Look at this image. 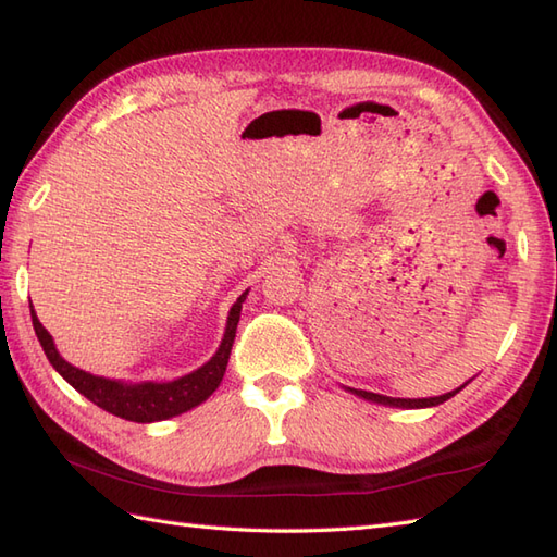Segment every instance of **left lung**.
Returning a JSON list of instances; mask_svg holds the SVG:
<instances>
[{"label":"left lung","instance_id":"obj_1","mask_svg":"<svg viewBox=\"0 0 557 557\" xmlns=\"http://www.w3.org/2000/svg\"><path fill=\"white\" fill-rule=\"evenodd\" d=\"M465 387V385H461ZM461 387L453 389V393L441 395V397H429V399H399V397H385V395H375V393H366V389H351L354 395H359L363 399H371V401H381V405H393V407H407V409H419V407H435V405H443L445 399L455 397Z\"/></svg>","mask_w":557,"mask_h":557}]
</instances>
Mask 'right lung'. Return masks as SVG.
Instances as JSON below:
<instances>
[{
  "instance_id": "obj_1",
  "label": "right lung",
  "mask_w": 557,
  "mask_h": 557,
  "mask_svg": "<svg viewBox=\"0 0 557 557\" xmlns=\"http://www.w3.org/2000/svg\"><path fill=\"white\" fill-rule=\"evenodd\" d=\"M246 294L248 292H244L242 297L236 299V304L232 306L227 330H224V339H222V345H220L215 357H212L203 366V369L188 373L174 383L124 385L116 381H108V377H98V375H90L86 371H78L76 366H71L62 357H59V351L54 349L52 335L42 327L35 311H30V318H33L35 335H38L40 345H42V351L47 354V359H50V363L54 366L59 375H62L69 385H74L83 397H88L92 405H98L100 409L114 413V417L126 419V421H136V423H150V421H162V419L176 417V413H184L215 393L224 371H227V361L232 354L236 325H239L242 304L246 299Z\"/></svg>"
}]
</instances>
